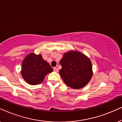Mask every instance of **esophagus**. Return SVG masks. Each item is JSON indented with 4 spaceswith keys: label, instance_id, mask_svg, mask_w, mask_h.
Instances as JSON below:
<instances>
[{
    "label": "esophagus",
    "instance_id": "1",
    "mask_svg": "<svg viewBox=\"0 0 122 122\" xmlns=\"http://www.w3.org/2000/svg\"><path fill=\"white\" fill-rule=\"evenodd\" d=\"M53 71H54L55 72H58V70L57 67H53Z\"/></svg>",
    "mask_w": 122,
    "mask_h": 122
}]
</instances>
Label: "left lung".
<instances>
[{
	"label": "left lung",
	"instance_id": "left-lung-1",
	"mask_svg": "<svg viewBox=\"0 0 122 122\" xmlns=\"http://www.w3.org/2000/svg\"><path fill=\"white\" fill-rule=\"evenodd\" d=\"M62 69L59 71L65 84L74 89L85 86L92 79V64L90 58L75 50L65 53L60 60Z\"/></svg>",
	"mask_w": 122,
	"mask_h": 122
}]
</instances>
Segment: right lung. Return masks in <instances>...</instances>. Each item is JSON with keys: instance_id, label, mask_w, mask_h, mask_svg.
I'll return each mask as SVG.
<instances>
[{"instance_id": "obj_1", "label": "right lung", "mask_w": 122, "mask_h": 122, "mask_svg": "<svg viewBox=\"0 0 122 122\" xmlns=\"http://www.w3.org/2000/svg\"><path fill=\"white\" fill-rule=\"evenodd\" d=\"M53 71L50 64L43 59L41 54L30 53L22 61L21 75L27 83L38 85L44 80L45 76Z\"/></svg>"}]
</instances>
